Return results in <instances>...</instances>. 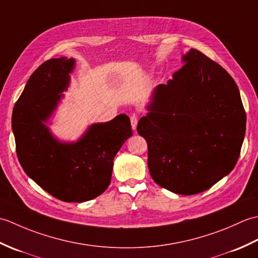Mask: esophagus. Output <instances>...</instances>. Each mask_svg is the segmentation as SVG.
Returning <instances> with one entry per match:
<instances>
[{"label": "esophagus", "instance_id": "obj_1", "mask_svg": "<svg viewBox=\"0 0 258 258\" xmlns=\"http://www.w3.org/2000/svg\"><path fill=\"white\" fill-rule=\"evenodd\" d=\"M138 122H139V118H138V115H132L131 116V125H132V128L133 131L136 130V126H138Z\"/></svg>", "mask_w": 258, "mask_h": 258}]
</instances>
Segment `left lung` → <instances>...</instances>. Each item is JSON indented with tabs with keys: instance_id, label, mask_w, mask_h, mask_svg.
<instances>
[{
	"instance_id": "8db88e82",
	"label": "left lung",
	"mask_w": 258,
	"mask_h": 258,
	"mask_svg": "<svg viewBox=\"0 0 258 258\" xmlns=\"http://www.w3.org/2000/svg\"><path fill=\"white\" fill-rule=\"evenodd\" d=\"M157 85L139 120L154 182L180 195L208 189L232 172L242 147L246 114L238 87L225 70L200 51Z\"/></svg>"
}]
</instances>
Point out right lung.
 <instances>
[{
  "label": "right lung",
  "instance_id": "obj_1",
  "mask_svg": "<svg viewBox=\"0 0 258 258\" xmlns=\"http://www.w3.org/2000/svg\"><path fill=\"white\" fill-rule=\"evenodd\" d=\"M75 59L62 56L40 65L16 102L12 130L16 154L27 176L63 202L95 199L111 183L113 160L133 135L127 115L89 126L75 142H62L46 125L71 82Z\"/></svg>",
  "mask_w": 258,
  "mask_h": 258
}]
</instances>
